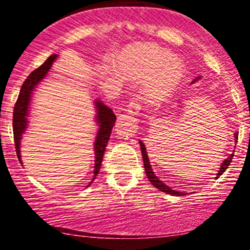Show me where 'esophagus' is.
Masks as SVG:
<instances>
[{"mask_svg": "<svg viewBox=\"0 0 250 250\" xmlns=\"http://www.w3.org/2000/svg\"><path fill=\"white\" fill-rule=\"evenodd\" d=\"M140 103L136 101V100H131L130 102H129V104H128V113L130 114V115H133V116H135V115H137V114H139V111H140Z\"/></svg>", "mask_w": 250, "mask_h": 250, "instance_id": "obj_1", "label": "esophagus"}]
</instances>
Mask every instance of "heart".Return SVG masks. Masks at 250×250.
Listing matches in <instances>:
<instances>
[{
	"mask_svg": "<svg viewBox=\"0 0 250 250\" xmlns=\"http://www.w3.org/2000/svg\"><path fill=\"white\" fill-rule=\"evenodd\" d=\"M119 70L131 81L146 82L143 94L150 103L161 102L181 84L186 65L168 50L150 44L129 45L116 57Z\"/></svg>",
	"mask_w": 250,
	"mask_h": 250,
	"instance_id": "b5f03b06",
	"label": "heart"
}]
</instances>
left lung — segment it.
I'll return each instance as SVG.
<instances>
[{
  "mask_svg": "<svg viewBox=\"0 0 250 250\" xmlns=\"http://www.w3.org/2000/svg\"><path fill=\"white\" fill-rule=\"evenodd\" d=\"M201 80V76H197L196 79L193 80V82H191V84H194L195 82L200 81ZM237 135L239 133H235L234 134V137H235V142H237ZM139 143H140V147H141V153H142V157H143V165H145V170H146V174H147L149 181L151 182V185L154 186L155 188L160 189V190L163 191V193H167V194H170V195H175V196H181V195H185V193H182V191H179V190H174V189H171L169 186L166 185V183H163L161 180L159 179V177L155 175V173L153 171V169H151V165L150 162H149V159H148V154H147V149H146V146L145 143H143L141 140H139ZM233 156L234 154H230L228 157L225 160V161L222 162V165L220 166V169H219V173L216 174V179H219V177L222 175L225 171L227 170V168H228V166L230 165L231 160H233Z\"/></svg>",
  "mask_w": 250,
  "mask_h": 250,
  "instance_id": "1",
  "label": "left lung"
}]
</instances>
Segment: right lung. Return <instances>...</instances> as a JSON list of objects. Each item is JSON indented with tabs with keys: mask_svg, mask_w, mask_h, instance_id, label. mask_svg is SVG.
Masks as SVG:
<instances>
[{
	"mask_svg": "<svg viewBox=\"0 0 250 250\" xmlns=\"http://www.w3.org/2000/svg\"><path fill=\"white\" fill-rule=\"evenodd\" d=\"M59 55H51L47 59L41 67H39L35 69L29 76L27 77V80L22 84L21 90H20L19 99L15 103V107H14V114H13V131H14V140H15V148H16V154L19 157L20 163H22L21 160V140L22 135L25 131V129L28 127V116L30 115V105H31V97H33V93L35 91V89L39 83L42 82L43 79H45V76L49 73L50 68L53 67V63L55 62ZM94 105H95V122L99 127L97 130L95 142H94V151H95V165H94V179L99 174L100 168H101L102 160H103V154H104L105 147H107L109 137H110L111 129H113L114 125H115L116 116L113 113L110 108L108 105H105L101 100L96 99L94 101ZM93 182V181H91ZM91 182L89 185H91ZM89 185L87 187H89Z\"/></svg>",
	"mask_w": 250,
	"mask_h": 250,
	"instance_id": "1",
	"label": "right lung"
}]
</instances>
